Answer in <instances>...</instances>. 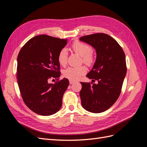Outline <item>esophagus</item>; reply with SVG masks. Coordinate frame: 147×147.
<instances>
[{
    "label": "esophagus",
    "mask_w": 147,
    "mask_h": 147,
    "mask_svg": "<svg viewBox=\"0 0 147 147\" xmlns=\"http://www.w3.org/2000/svg\"><path fill=\"white\" fill-rule=\"evenodd\" d=\"M69 83H70V84H74V83H76V82H75V81H73V80H70V81H69Z\"/></svg>",
    "instance_id": "34e87169"
}]
</instances>
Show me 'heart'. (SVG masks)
Here are the masks:
<instances>
[{
    "label": "heart",
    "mask_w": 147,
    "mask_h": 147,
    "mask_svg": "<svg viewBox=\"0 0 147 147\" xmlns=\"http://www.w3.org/2000/svg\"><path fill=\"white\" fill-rule=\"evenodd\" d=\"M72 50L80 56L83 63L87 64H91L94 61V56L92 51V48L90 46L82 42L76 41L72 45ZM68 51L66 48L61 49L58 54V61L61 65H65L67 61ZM87 72V68L85 66L82 65L80 67H69L64 70V76L70 80H77L81 76L85 74Z\"/></svg>",
    "instance_id": "heart-1"
}]
</instances>
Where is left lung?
Returning a JSON list of instances; mask_svg holds the SVG:
<instances>
[{
  "label": "left lung",
  "mask_w": 147,
  "mask_h": 147,
  "mask_svg": "<svg viewBox=\"0 0 147 147\" xmlns=\"http://www.w3.org/2000/svg\"><path fill=\"white\" fill-rule=\"evenodd\" d=\"M80 40L90 44L97 54L94 66L86 76L97 83L81 82L82 105L92 113L105 112L115 104L121 93L127 72L125 54L118 43L106 34L85 35Z\"/></svg>",
  "instance_id": "8db88e82"
}]
</instances>
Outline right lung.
<instances>
[{"instance_id":"add662e5","label":"right lung","mask_w":147,"mask_h":147,"mask_svg":"<svg viewBox=\"0 0 147 147\" xmlns=\"http://www.w3.org/2000/svg\"><path fill=\"white\" fill-rule=\"evenodd\" d=\"M67 43V40L37 35L26 42L19 52L18 84L25 104L35 113L49 116L61 107L69 82L67 78L58 80L61 72L57 57ZM51 78L57 80L55 84L48 82Z\"/></svg>"}]
</instances>
